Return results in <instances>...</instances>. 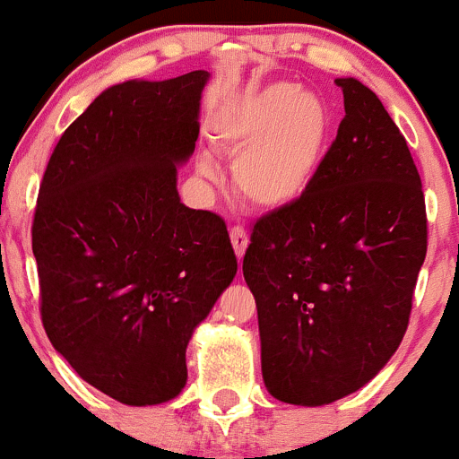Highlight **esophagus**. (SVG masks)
<instances>
[{
	"instance_id": "1",
	"label": "esophagus",
	"mask_w": 459,
	"mask_h": 459,
	"mask_svg": "<svg viewBox=\"0 0 459 459\" xmlns=\"http://www.w3.org/2000/svg\"><path fill=\"white\" fill-rule=\"evenodd\" d=\"M230 238H231V245H234L236 256H238V261H240V258H243V254H245V249H247V243H249L247 231L236 225V228L230 230Z\"/></svg>"
}]
</instances>
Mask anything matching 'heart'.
<instances>
[{"mask_svg": "<svg viewBox=\"0 0 459 459\" xmlns=\"http://www.w3.org/2000/svg\"><path fill=\"white\" fill-rule=\"evenodd\" d=\"M333 111L319 93L292 82H272L231 104L214 125V140L236 156L234 187L249 205L265 212L294 207L319 176L333 138ZM198 174L216 178L210 156Z\"/></svg>", "mask_w": 459, "mask_h": 459, "instance_id": "1", "label": "heart"}]
</instances>
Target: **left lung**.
<instances>
[{"label":"left lung","instance_id":"8db88e82","mask_svg":"<svg viewBox=\"0 0 459 459\" xmlns=\"http://www.w3.org/2000/svg\"><path fill=\"white\" fill-rule=\"evenodd\" d=\"M343 116L303 201L256 221L243 258L272 397L324 406L366 385L408 328L426 205L382 100L339 77Z\"/></svg>","mask_w":459,"mask_h":459}]
</instances>
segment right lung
Masks as SVG:
<instances>
[{
    "mask_svg": "<svg viewBox=\"0 0 459 459\" xmlns=\"http://www.w3.org/2000/svg\"><path fill=\"white\" fill-rule=\"evenodd\" d=\"M207 80L108 86L62 134L39 185L44 330L86 384L126 406L185 388L189 339L236 276L225 221L176 189Z\"/></svg>",
    "mask_w": 459,
    "mask_h": 459,
    "instance_id": "add662e5",
    "label": "right lung"
}]
</instances>
